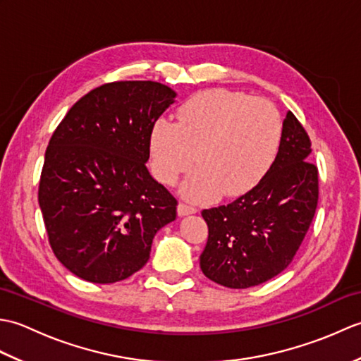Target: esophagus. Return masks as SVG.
Here are the masks:
<instances>
[{
  "label": "esophagus",
  "instance_id": "34e87169",
  "mask_svg": "<svg viewBox=\"0 0 361 361\" xmlns=\"http://www.w3.org/2000/svg\"><path fill=\"white\" fill-rule=\"evenodd\" d=\"M197 208L192 204H188V203H180L178 204V214L180 216H188V214H195Z\"/></svg>",
  "mask_w": 361,
  "mask_h": 361
}]
</instances>
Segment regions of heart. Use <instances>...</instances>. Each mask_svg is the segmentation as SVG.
Masks as SVG:
<instances>
[{
    "label": "heart",
    "instance_id": "1",
    "mask_svg": "<svg viewBox=\"0 0 361 361\" xmlns=\"http://www.w3.org/2000/svg\"><path fill=\"white\" fill-rule=\"evenodd\" d=\"M282 136L278 109L267 99L224 88L197 93L183 102L175 122L159 119L150 135L153 169L173 185L194 158L198 167L183 192L208 198L247 192L270 169Z\"/></svg>",
    "mask_w": 361,
    "mask_h": 361
}]
</instances>
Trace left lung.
Here are the masks:
<instances>
[{
    "label": "left lung",
    "instance_id": "obj_1",
    "mask_svg": "<svg viewBox=\"0 0 361 361\" xmlns=\"http://www.w3.org/2000/svg\"><path fill=\"white\" fill-rule=\"evenodd\" d=\"M310 137L291 111L279 152L264 178L237 200L203 209L208 242L200 256L206 278L228 288L267 282L293 260L315 217L318 167Z\"/></svg>",
    "mask_w": 361,
    "mask_h": 361
}]
</instances>
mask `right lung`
<instances>
[{
  "label": "right lung",
  "mask_w": 361,
  "mask_h": 361,
  "mask_svg": "<svg viewBox=\"0 0 361 361\" xmlns=\"http://www.w3.org/2000/svg\"><path fill=\"white\" fill-rule=\"evenodd\" d=\"M175 93L159 82L116 80L91 90L54 130L38 183L51 250L94 283L147 264L176 198L150 176V135Z\"/></svg>",
  "instance_id": "right-lung-1"
}]
</instances>
